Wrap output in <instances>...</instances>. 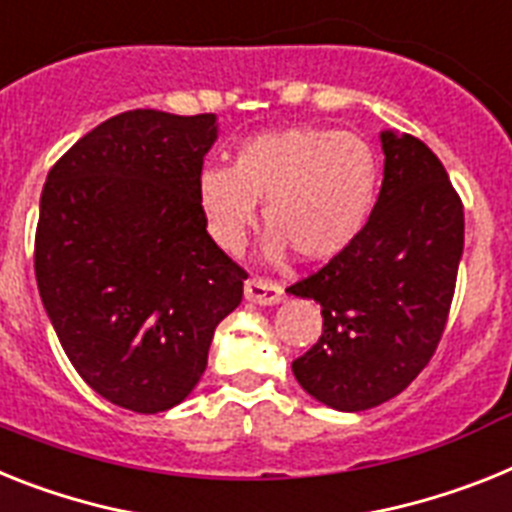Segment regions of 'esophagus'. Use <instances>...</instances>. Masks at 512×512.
<instances>
[{
    "mask_svg": "<svg viewBox=\"0 0 512 512\" xmlns=\"http://www.w3.org/2000/svg\"><path fill=\"white\" fill-rule=\"evenodd\" d=\"M244 299L252 304H260V307H268V304H278L283 299V289L273 281H263V278H249L244 283Z\"/></svg>",
    "mask_w": 512,
    "mask_h": 512,
    "instance_id": "esophagus-1",
    "label": "esophagus"
}]
</instances>
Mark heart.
<instances>
[{"instance_id": "b5f03b06", "label": "heart", "mask_w": 512, "mask_h": 512, "mask_svg": "<svg viewBox=\"0 0 512 512\" xmlns=\"http://www.w3.org/2000/svg\"><path fill=\"white\" fill-rule=\"evenodd\" d=\"M377 182L380 166L364 137L328 127H281L239 145L231 169H205L197 200L210 239L226 252L242 249L257 221V203H265L268 260L294 249L307 263H328L367 226Z\"/></svg>"}]
</instances>
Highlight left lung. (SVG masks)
Segmentation results:
<instances>
[{
	"mask_svg": "<svg viewBox=\"0 0 512 512\" xmlns=\"http://www.w3.org/2000/svg\"><path fill=\"white\" fill-rule=\"evenodd\" d=\"M385 171L359 239L289 294L322 307V336L294 369L315 401L367 411L406 390L440 343L463 255V205L440 158L380 132Z\"/></svg>",
	"mask_w": 512,
	"mask_h": 512,
	"instance_id": "8db88e82",
	"label": "left lung"
}]
</instances>
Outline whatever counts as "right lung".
<instances>
[{"label": "right lung", "mask_w": 512, "mask_h": 512, "mask_svg": "<svg viewBox=\"0 0 512 512\" xmlns=\"http://www.w3.org/2000/svg\"><path fill=\"white\" fill-rule=\"evenodd\" d=\"M216 114L124 111L49 171L36 281L64 354L101 398L169 411L208 367L244 273L205 231L197 200Z\"/></svg>", "instance_id": "obj_1"}]
</instances>
